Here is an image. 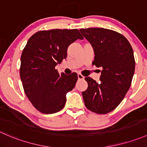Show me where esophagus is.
<instances>
[{"label":"esophagus","instance_id":"1","mask_svg":"<svg viewBox=\"0 0 147 147\" xmlns=\"http://www.w3.org/2000/svg\"><path fill=\"white\" fill-rule=\"evenodd\" d=\"M78 78L79 80H83L84 78H85V77H84L82 75H81V74H78Z\"/></svg>","mask_w":147,"mask_h":147}]
</instances>
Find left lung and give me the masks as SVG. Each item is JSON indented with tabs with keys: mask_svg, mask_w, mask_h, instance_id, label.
<instances>
[{
	"mask_svg": "<svg viewBox=\"0 0 147 147\" xmlns=\"http://www.w3.org/2000/svg\"><path fill=\"white\" fill-rule=\"evenodd\" d=\"M92 45V65L102 67L100 82L88 77V88L82 92L86 108L98 114L112 111L124 98L135 70L133 49L124 36L102 28L80 29Z\"/></svg>",
	"mask_w": 147,
	"mask_h": 147,
	"instance_id": "obj_1",
	"label": "left lung"
}]
</instances>
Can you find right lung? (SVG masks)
<instances>
[{
  "instance_id": "1",
  "label": "right lung",
  "mask_w": 147,
  "mask_h": 147,
  "mask_svg": "<svg viewBox=\"0 0 147 147\" xmlns=\"http://www.w3.org/2000/svg\"><path fill=\"white\" fill-rule=\"evenodd\" d=\"M83 37L78 29H51L33 34L23 49L20 78L27 98L39 112L59 111L66 94L75 88L78 74H59L55 67L67 57L69 45Z\"/></svg>"
}]
</instances>
